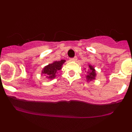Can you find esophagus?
Wrapping results in <instances>:
<instances>
[{
    "mask_svg": "<svg viewBox=\"0 0 132 132\" xmlns=\"http://www.w3.org/2000/svg\"><path fill=\"white\" fill-rule=\"evenodd\" d=\"M77 60H78V57H77L76 56H75V57H72V58H71V59H70V61H76Z\"/></svg>",
    "mask_w": 132,
    "mask_h": 132,
    "instance_id": "34e87169",
    "label": "esophagus"
}]
</instances>
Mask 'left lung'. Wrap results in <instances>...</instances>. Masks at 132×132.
<instances>
[{"mask_svg":"<svg viewBox=\"0 0 132 132\" xmlns=\"http://www.w3.org/2000/svg\"><path fill=\"white\" fill-rule=\"evenodd\" d=\"M89 67L90 69H89V71H87V75L86 76V79H87V81H90L95 79L96 74H95V71L93 66H92L91 65H89Z\"/></svg>","mask_w":132,"mask_h":132,"instance_id":"1","label":"left lung"}]
</instances>
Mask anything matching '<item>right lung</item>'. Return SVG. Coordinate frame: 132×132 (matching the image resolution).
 I'll return each instance as SVG.
<instances>
[{"mask_svg":"<svg viewBox=\"0 0 132 132\" xmlns=\"http://www.w3.org/2000/svg\"><path fill=\"white\" fill-rule=\"evenodd\" d=\"M65 61H66L65 60H62L61 61H54L51 64H48V66H45L43 68L42 73L46 75L48 79H54L56 76L57 72L60 69H61L62 66Z\"/></svg>","mask_w":132,"mask_h":132,"instance_id":"1","label":"right lung"}]
</instances>
